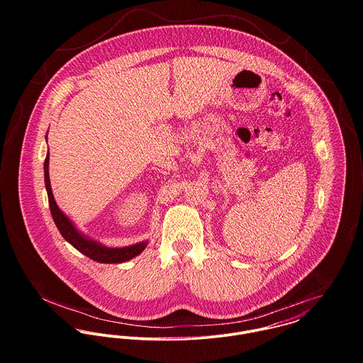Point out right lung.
<instances>
[{
    "instance_id": "add662e5",
    "label": "right lung",
    "mask_w": 363,
    "mask_h": 363,
    "mask_svg": "<svg viewBox=\"0 0 363 363\" xmlns=\"http://www.w3.org/2000/svg\"><path fill=\"white\" fill-rule=\"evenodd\" d=\"M45 182H46V189H48V196H49V206L52 211V219L62 235V238L69 242L78 252L85 255L89 259H95L98 262H107V264H114V262H123L127 259H133L138 256L145 247L147 242L128 246V247H121V249H108L104 247L102 245L89 240L84 238L69 222V219L58 209L54 197H52V186H50V177H49V154L46 156L45 160Z\"/></svg>"
}]
</instances>
